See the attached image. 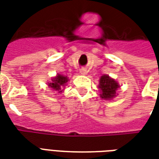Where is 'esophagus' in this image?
Listing matches in <instances>:
<instances>
[{
	"instance_id": "esophagus-1",
	"label": "esophagus",
	"mask_w": 159,
	"mask_h": 159,
	"mask_svg": "<svg viewBox=\"0 0 159 159\" xmlns=\"http://www.w3.org/2000/svg\"><path fill=\"white\" fill-rule=\"evenodd\" d=\"M87 70L85 69V68H83V69L80 70V73H81V75H83V76H85V75H87Z\"/></svg>"
}]
</instances>
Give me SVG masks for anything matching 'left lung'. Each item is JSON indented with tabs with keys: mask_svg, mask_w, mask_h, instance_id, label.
I'll return each mask as SVG.
<instances>
[{
	"mask_svg": "<svg viewBox=\"0 0 159 159\" xmlns=\"http://www.w3.org/2000/svg\"><path fill=\"white\" fill-rule=\"evenodd\" d=\"M119 87L118 82L109 75L101 76L98 86V89H100V97L106 100H112L117 95V91Z\"/></svg>",
	"mask_w": 159,
	"mask_h": 159,
	"instance_id": "left-lung-1",
	"label": "left lung"
}]
</instances>
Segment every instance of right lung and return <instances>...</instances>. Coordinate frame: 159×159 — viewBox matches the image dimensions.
Wrapping results in <instances>:
<instances>
[{
	"label": "right lung",
	"instance_id": "obj_1",
	"mask_svg": "<svg viewBox=\"0 0 159 159\" xmlns=\"http://www.w3.org/2000/svg\"><path fill=\"white\" fill-rule=\"evenodd\" d=\"M68 82L69 78L67 76L62 74H57L55 76L51 78L50 83H48V86L52 90L58 92V93H60L65 90Z\"/></svg>",
	"mask_w": 159,
	"mask_h": 159
}]
</instances>
